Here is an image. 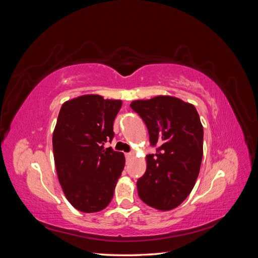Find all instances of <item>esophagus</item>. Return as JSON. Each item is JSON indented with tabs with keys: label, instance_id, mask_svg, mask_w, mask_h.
I'll list each match as a JSON object with an SVG mask.
<instances>
[{
	"label": "esophagus",
	"instance_id": "1",
	"mask_svg": "<svg viewBox=\"0 0 258 258\" xmlns=\"http://www.w3.org/2000/svg\"><path fill=\"white\" fill-rule=\"evenodd\" d=\"M134 155H135V154L132 153V152H130V153H127V154H126V158H127V159H130L131 157H134Z\"/></svg>",
	"mask_w": 258,
	"mask_h": 258
}]
</instances>
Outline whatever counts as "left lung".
Returning <instances> with one entry per match:
<instances>
[{
	"label": "left lung",
	"instance_id": "left-lung-1",
	"mask_svg": "<svg viewBox=\"0 0 258 258\" xmlns=\"http://www.w3.org/2000/svg\"><path fill=\"white\" fill-rule=\"evenodd\" d=\"M131 108L145 122L156 154L146 156L147 167L138 179V194L152 208L169 211L192 190L204 155V127L192 104L158 96L136 100Z\"/></svg>",
	"mask_w": 258,
	"mask_h": 258
}]
</instances>
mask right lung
Masks as SVG:
<instances>
[{
  "instance_id": "right-lung-1",
  "label": "right lung",
  "mask_w": 258,
  "mask_h": 258,
  "mask_svg": "<svg viewBox=\"0 0 258 258\" xmlns=\"http://www.w3.org/2000/svg\"><path fill=\"white\" fill-rule=\"evenodd\" d=\"M120 100L85 95L62 104L52 135L59 183L76 210L93 213L110 204L124 167V156L104 143L114 138Z\"/></svg>"
}]
</instances>
